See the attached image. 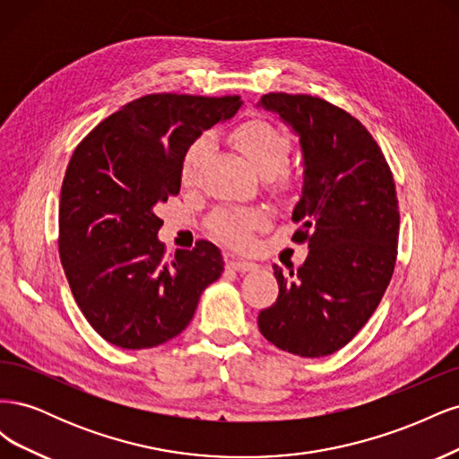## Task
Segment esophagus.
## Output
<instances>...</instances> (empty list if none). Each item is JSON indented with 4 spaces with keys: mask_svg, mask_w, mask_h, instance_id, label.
<instances>
[{
    "mask_svg": "<svg viewBox=\"0 0 459 459\" xmlns=\"http://www.w3.org/2000/svg\"><path fill=\"white\" fill-rule=\"evenodd\" d=\"M228 268L235 270V272H251L255 270V264L248 260H239V258H228Z\"/></svg>",
    "mask_w": 459,
    "mask_h": 459,
    "instance_id": "obj_1",
    "label": "esophagus"
}]
</instances>
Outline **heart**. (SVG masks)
I'll use <instances>...</instances> for the list:
<instances>
[{
	"label": "heart",
	"instance_id": "b5f03b06",
	"mask_svg": "<svg viewBox=\"0 0 459 459\" xmlns=\"http://www.w3.org/2000/svg\"><path fill=\"white\" fill-rule=\"evenodd\" d=\"M233 140L239 151L253 164V169L260 176H273L280 172L290 152L289 137L264 120H248L235 130ZM214 140L211 134L199 135L193 142L182 160V182L193 186L203 169L204 160L212 152ZM266 214L260 208H243V211H220L212 216L211 228L230 245H245L248 235L258 226L264 224Z\"/></svg>",
	"mask_w": 459,
	"mask_h": 459
}]
</instances>
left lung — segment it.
I'll list each match as a JSON object with an SVG mask.
<instances>
[{
  "mask_svg": "<svg viewBox=\"0 0 459 459\" xmlns=\"http://www.w3.org/2000/svg\"><path fill=\"white\" fill-rule=\"evenodd\" d=\"M258 107L299 137L302 191L293 220L308 256L295 270L273 264L280 295L258 314L277 349L302 358L337 352L366 325L391 281L398 199L391 169L362 122L312 95L268 93Z\"/></svg>",
  "mask_w": 459,
  "mask_h": 459,
  "instance_id": "left-lung-1",
  "label": "left lung"
}]
</instances>
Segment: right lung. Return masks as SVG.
Here are the masks:
<instances>
[{
	"mask_svg": "<svg viewBox=\"0 0 459 459\" xmlns=\"http://www.w3.org/2000/svg\"><path fill=\"white\" fill-rule=\"evenodd\" d=\"M241 105L238 95H145L73 152L61 187L59 255L82 314L110 344L140 351L174 339L224 272L211 241L166 260L155 206L179 191L187 147Z\"/></svg>",
	"mask_w": 459,
	"mask_h": 459,
	"instance_id": "obj_1",
	"label": "right lung"
}]
</instances>
